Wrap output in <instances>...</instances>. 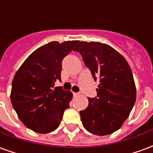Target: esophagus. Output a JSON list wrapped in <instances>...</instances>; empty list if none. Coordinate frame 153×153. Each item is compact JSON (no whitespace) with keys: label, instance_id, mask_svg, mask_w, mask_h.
<instances>
[{"label":"esophagus","instance_id":"esophagus-1","mask_svg":"<svg viewBox=\"0 0 153 153\" xmlns=\"http://www.w3.org/2000/svg\"><path fill=\"white\" fill-rule=\"evenodd\" d=\"M73 95H74V97H77V96H79V93H73Z\"/></svg>","mask_w":153,"mask_h":153}]
</instances>
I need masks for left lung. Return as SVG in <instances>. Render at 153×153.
I'll return each mask as SVG.
<instances>
[{"instance_id": "8db88e82", "label": "left lung", "mask_w": 153, "mask_h": 153, "mask_svg": "<svg viewBox=\"0 0 153 153\" xmlns=\"http://www.w3.org/2000/svg\"><path fill=\"white\" fill-rule=\"evenodd\" d=\"M74 51L81 54L95 81L97 97H88V106L79 112L84 128L95 135L118 130L136 101V87L127 60L109 45L80 42Z\"/></svg>"}]
</instances>
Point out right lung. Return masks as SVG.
Masks as SVG:
<instances>
[{"instance_id": "obj_1", "label": "right lung", "mask_w": 153, "mask_h": 153, "mask_svg": "<svg viewBox=\"0 0 153 153\" xmlns=\"http://www.w3.org/2000/svg\"><path fill=\"white\" fill-rule=\"evenodd\" d=\"M79 41L51 42L25 60L12 82L10 101L27 128L39 134L56 130L73 97L70 91L55 86L61 80V62Z\"/></svg>"}]
</instances>
